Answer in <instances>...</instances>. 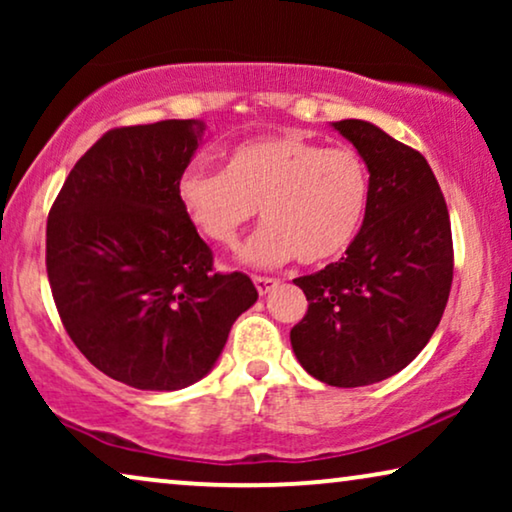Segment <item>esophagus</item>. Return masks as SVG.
Instances as JSON below:
<instances>
[{
    "label": "esophagus",
    "instance_id": "1",
    "mask_svg": "<svg viewBox=\"0 0 512 512\" xmlns=\"http://www.w3.org/2000/svg\"><path fill=\"white\" fill-rule=\"evenodd\" d=\"M254 284H256V291L261 293V296H265V293L275 289V286L279 284V279H275V277H261V275H254Z\"/></svg>",
    "mask_w": 512,
    "mask_h": 512
}]
</instances>
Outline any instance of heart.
Instances as JSON below:
<instances>
[{"label":"heart","mask_w":512,"mask_h":512,"mask_svg":"<svg viewBox=\"0 0 512 512\" xmlns=\"http://www.w3.org/2000/svg\"><path fill=\"white\" fill-rule=\"evenodd\" d=\"M179 205L207 242L235 247L261 207L265 221L242 261L279 265L298 256L314 265L345 254L370 202V172L352 146H324L303 132L249 139L226 156L223 172L188 167Z\"/></svg>","instance_id":"1"}]
</instances>
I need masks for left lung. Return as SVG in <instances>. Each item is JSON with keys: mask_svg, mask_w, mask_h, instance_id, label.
Listing matches in <instances>:
<instances>
[{"mask_svg": "<svg viewBox=\"0 0 512 512\" xmlns=\"http://www.w3.org/2000/svg\"><path fill=\"white\" fill-rule=\"evenodd\" d=\"M333 128L366 160L370 202L338 263L293 279L307 298L291 328L300 366L331 387H366L426 347L450 298V214L422 153L368 121Z\"/></svg>", "mask_w": 512, "mask_h": 512, "instance_id": "left-lung-1", "label": "left lung"}]
</instances>
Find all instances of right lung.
<instances>
[{
  "mask_svg": "<svg viewBox=\"0 0 512 512\" xmlns=\"http://www.w3.org/2000/svg\"><path fill=\"white\" fill-rule=\"evenodd\" d=\"M202 135V121L104 132L48 212L46 272L62 326L97 370L135 389L202 380L258 298L244 272L214 270L179 205Z\"/></svg>",
  "mask_w": 512,
  "mask_h": 512,
  "instance_id": "add662e5",
  "label": "right lung"
}]
</instances>
